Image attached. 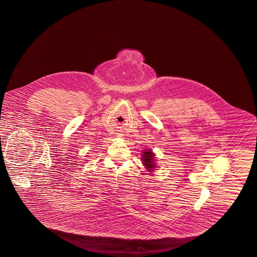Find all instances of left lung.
Returning <instances> with one entry per match:
<instances>
[{"mask_svg": "<svg viewBox=\"0 0 257 257\" xmlns=\"http://www.w3.org/2000/svg\"><path fill=\"white\" fill-rule=\"evenodd\" d=\"M142 161H143V164L147 167L148 170L150 171H153L155 168V165H154V154L152 153V151L147 150L143 153L142 155Z\"/></svg>", "mask_w": 257, "mask_h": 257, "instance_id": "obj_1", "label": "left lung"}]
</instances>
